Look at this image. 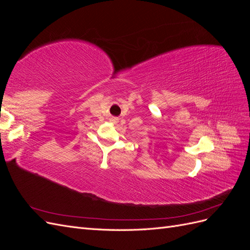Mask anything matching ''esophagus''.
<instances>
[{"label":"esophagus","mask_w":250,"mask_h":250,"mask_svg":"<svg viewBox=\"0 0 250 250\" xmlns=\"http://www.w3.org/2000/svg\"><path fill=\"white\" fill-rule=\"evenodd\" d=\"M110 121L112 123H117L118 122V118H116V117H112L111 119H110Z\"/></svg>","instance_id":"1"}]
</instances>
